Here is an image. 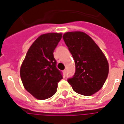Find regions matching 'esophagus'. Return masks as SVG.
Wrapping results in <instances>:
<instances>
[{
    "mask_svg": "<svg viewBox=\"0 0 124 124\" xmlns=\"http://www.w3.org/2000/svg\"><path fill=\"white\" fill-rule=\"evenodd\" d=\"M66 70H64V71H63V73H64V74H66Z\"/></svg>",
    "mask_w": 124,
    "mask_h": 124,
    "instance_id": "esophagus-1",
    "label": "esophagus"
}]
</instances>
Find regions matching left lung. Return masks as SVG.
Segmentation results:
<instances>
[{"mask_svg": "<svg viewBox=\"0 0 124 124\" xmlns=\"http://www.w3.org/2000/svg\"><path fill=\"white\" fill-rule=\"evenodd\" d=\"M63 39L75 60L76 71L68 79L75 92L90 96L101 89L108 74V63L90 37L81 31L68 32Z\"/></svg>", "mask_w": 124, "mask_h": 124, "instance_id": "1", "label": "left lung"}]
</instances>
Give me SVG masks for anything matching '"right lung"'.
I'll return each instance as SVG.
<instances>
[{"label":"right lung","mask_w":124,"mask_h":124,"mask_svg":"<svg viewBox=\"0 0 124 124\" xmlns=\"http://www.w3.org/2000/svg\"><path fill=\"white\" fill-rule=\"evenodd\" d=\"M62 38V33L41 35L27 51L20 68L25 89L37 99L45 100L54 95L62 77L56 68L53 53Z\"/></svg>","instance_id":"add662e5"}]
</instances>
